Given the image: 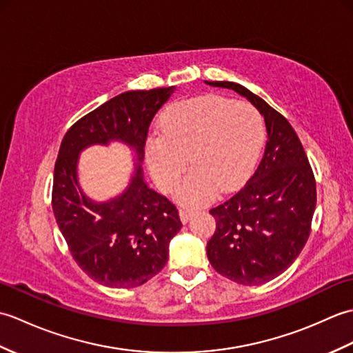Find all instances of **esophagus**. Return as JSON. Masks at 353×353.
<instances>
[{"label": "esophagus", "instance_id": "obj_1", "mask_svg": "<svg viewBox=\"0 0 353 353\" xmlns=\"http://www.w3.org/2000/svg\"><path fill=\"white\" fill-rule=\"evenodd\" d=\"M179 215H181V220L185 224V223H188V220L191 219L192 211L191 209H179Z\"/></svg>", "mask_w": 353, "mask_h": 353}]
</instances>
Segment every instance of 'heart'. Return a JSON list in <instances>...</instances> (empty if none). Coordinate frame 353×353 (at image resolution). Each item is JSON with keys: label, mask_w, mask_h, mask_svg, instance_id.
<instances>
[{"label": "heart", "mask_w": 353, "mask_h": 353, "mask_svg": "<svg viewBox=\"0 0 353 353\" xmlns=\"http://www.w3.org/2000/svg\"><path fill=\"white\" fill-rule=\"evenodd\" d=\"M264 137V118L253 104L199 95L165 110L161 134L147 142V162L161 188L172 191L191 157L194 168L179 186L177 200L185 206H201L219 188L229 192L245 181Z\"/></svg>", "instance_id": "obj_1"}]
</instances>
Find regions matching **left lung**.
I'll return each mask as SVG.
<instances>
[{
  "instance_id": "8db88e82",
  "label": "left lung",
  "mask_w": 353,
  "mask_h": 353,
  "mask_svg": "<svg viewBox=\"0 0 353 353\" xmlns=\"http://www.w3.org/2000/svg\"><path fill=\"white\" fill-rule=\"evenodd\" d=\"M206 83L234 89L264 115V156L249 182L211 209L216 228L206 245L216 273L241 285H261L282 274L308 241L317 203L316 179L287 118L234 81Z\"/></svg>"
}]
</instances>
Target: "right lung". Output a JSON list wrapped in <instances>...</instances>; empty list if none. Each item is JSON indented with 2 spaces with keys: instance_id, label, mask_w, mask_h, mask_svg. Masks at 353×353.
Masks as SVG:
<instances>
[{
  "instance_id": "add662e5",
  "label": "right lung",
  "mask_w": 353,
  "mask_h": 353,
  "mask_svg": "<svg viewBox=\"0 0 353 353\" xmlns=\"http://www.w3.org/2000/svg\"><path fill=\"white\" fill-rule=\"evenodd\" d=\"M174 89L114 97L74 123L59 148L52 212L74 261L104 287L133 288L152 279L167 264L170 239L182 228L176 206L148 188L141 170L148 127ZM114 139L137 152V171L121 196L97 204L78 186V154L89 145Z\"/></svg>"
}]
</instances>
